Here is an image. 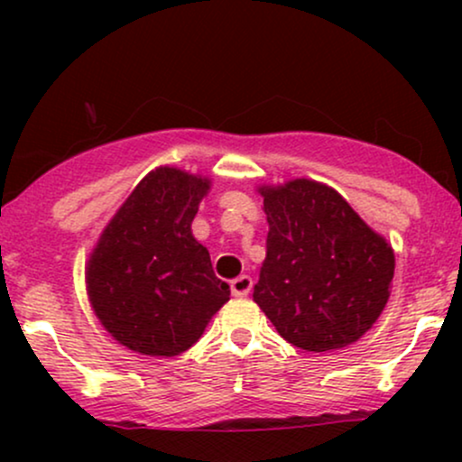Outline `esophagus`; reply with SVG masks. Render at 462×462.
I'll return each instance as SVG.
<instances>
[{
    "label": "esophagus",
    "mask_w": 462,
    "mask_h": 462,
    "mask_svg": "<svg viewBox=\"0 0 462 462\" xmlns=\"http://www.w3.org/2000/svg\"><path fill=\"white\" fill-rule=\"evenodd\" d=\"M230 289L235 298H247L249 291H252V278L249 275H238L230 282Z\"/></svg>",
    "instance_id": "esophagus-1"
}]
</instances>
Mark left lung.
Instances as JSON below:
<instances>
[{
    "label": "left lung",
    "instance_id": "obj_1",
    "mask_svg": "<svg viewBox=\"0 0 462 462\" xmlns=\"http://www.w3.org/2000/svg\"><path fill=\"white\" fill-rule=\"evenodd\" d=\"M258 193L269 235L254 301L284 341L306 352L356 343L389 301L391 243L317 180L263 184Z\"/></svg>",
    "mask_w": 462,
    "mask_h": 462
}]
</instances>
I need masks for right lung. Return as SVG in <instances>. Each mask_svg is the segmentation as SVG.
Listing matches in <instances>:
<instances>
[{
    "label": "right lung",
    "mask_w": 462,
    "mask_h": 462,
    "mask_svg": "<svg viewBox=\"0 0 462 462\" xmlns=\"http://www.w3.org/2000/svg\"><path fill=\"white\" fill-rule=\"evenodd\" d=\"M210 178L156 167L99 235L87 263L91 309L110 337L143 356L171 358L198 343L230 300L190 224Z\"/></svg>",
    "instance_id": "obj_1"
}]
</instances>
